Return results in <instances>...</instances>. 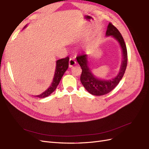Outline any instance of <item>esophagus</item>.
Segmentation results:
<instances>
[{"label":"esophagus","instance_id":"esophagus-1","mask_svg":"<svg viewBox=\"0 0 149 149\" xmlns=\"http://www.w3.org/2000/svg\"><path fill=\"white\" fill-rule=\"evenodd\" d=\"M76 64V62L75 61L72 59V58H70L69 61V68H72V67H73L74 65H75Z\"/></svg>","mask_w":149,"mask_h":149}]
</instances>
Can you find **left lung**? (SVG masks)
Here are the masks:
<instances>
[{
	"label": "left lung",
	"mask_w": 149,
	"mask_h": 149,
	"mask_svg": "<svg viewBox=\"0 0 149 149\" xmlns=\"http://www.w3.org/2000/svg\"><path fill=\"white\" fill-rule=\"evenodd\" d=\"M106 35L112 36L117 40L123 51V59L121 69L116 77L109 80H103L96 78L88 66L87 55L83 54L76 57L77 61L82 69L80 76L81 84L90 93L96 96L107 94L116 87L125 73L127 64V52L126 44L121 33L111 23H109Z\"/></svg>",
	"instance_id": "8db88e82"
}]
</instances>
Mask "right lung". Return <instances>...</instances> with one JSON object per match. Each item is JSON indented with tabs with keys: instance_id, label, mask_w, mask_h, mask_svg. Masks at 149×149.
<instances>
[{
	"instance_id": "right-lung-1",
	"label": "right lung",
	"mask_w": 149,
	"mask_h": 149,
	"mask_svg": "<svg viewBox=\"0 0 149 149\" xmlns=\"http://www.w3.org/2000/svg\"><path fill=\"white\" fill-rule=\"evenodd\" d=\"M69 60V57L68 56L65 57V58L61 59L56 61V68L55 70V74L51 86L45 92H43L39 95L35 96V97H37L41 98H45L54 92L56 89L57 85H59L60 80L62 77V76H63L64 74L65 73V72L68 69Z\"/></svg>"
}]
</instances>
